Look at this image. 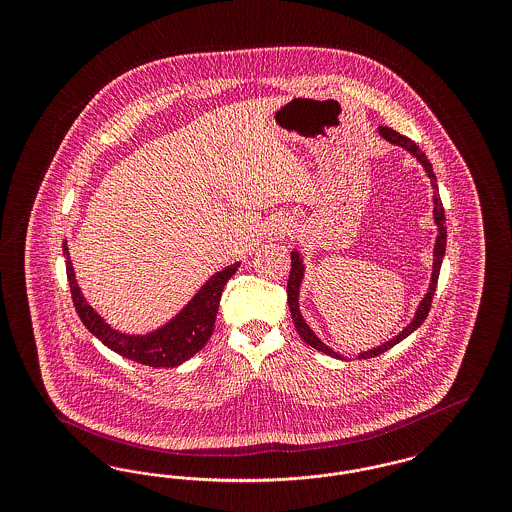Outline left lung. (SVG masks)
Masks as SVG:
<instances>
[{
	"mask_svg": "<svg viewBox=\"0 0 512 512\" xmlns=\"http://www.w3.org/2000/svg\"><path fill=\"white\" fill-rule=\"evenodd\" d=\"M380 136L386 138L390 144L395 146L405 147L413 157H416V161H420V165L424 167V171L428 172V178L432 182V188H434V220L438 224V240H436V247H434V268H432V282H430V288L428 293L424 295V299L420 301L418 309H416V315H414L411 324L399 334L395 336L393 340L382 343L380 347H374L370 351H365L359 355V359H372V357H378L382 355L384 351L391 349L395 343H399L401 340H405L409 334H413L414 330L426 320L428 313H430V307H432V299H434V292H436V286H438L439 268H441V261H443V255H445V242H447V226H445V211H443V205H441V199H439L438 192V180H436V174L434 169L428 161V157L420 151V147L414 144L411 138L407 136H401L399 132L391 130L388 126H380ZM303 259L299 257L297 251H292V270H290V280H288V305H290V313H292L293 324L299 332V336L303 338L305 343H309L311 347H315L317 351H322L330 357H336V359H343L340 353H336L334 349H330L326 343L318 340L315 336V332L309 328V324L305 322V318L301 317V311H299V286H301V280H303Z\"/></svg>",
	"mask_w": 512,
	"mask_h": 512,
	"instance_id": "obj_1",
	"label": "left lung"
}]
</instances>
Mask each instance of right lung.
Listing matches in <instances>:
<instances>
[{
  "mask_svg": "<svg viewBox=\"0 0 512 512\" xmlns=\"http://www.w3.org/2000/svg\"><path fill=\"white\" fill-rule=\"evenodd\" d=\"M63 255L67 259L65 261L67 278L71 286L74 309L80 320L84 322V326L115 353L134 363L153 366V368H172V366L182 365L184 361L192 359L197 351L205 347V343L209 341L215 330L222 290L240 267V263H236V265L222 268L220 272H215L205 282V286L195 293L192 301L165 326L157 328L155 332H149L146 336H134V334L130 336L111 328V324H107L86 303L74 278L67 240L63 242Z\"/></svg>",
  "mask_w": 512,
  "mask_h": 512,
  "instance_id": "add662e5",
  "label": "right lung"
}]
</instances>
